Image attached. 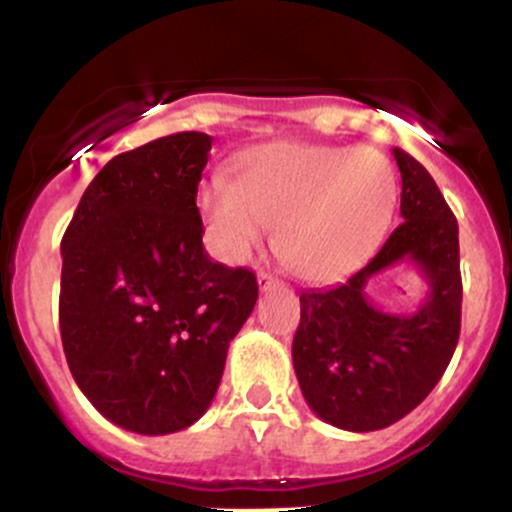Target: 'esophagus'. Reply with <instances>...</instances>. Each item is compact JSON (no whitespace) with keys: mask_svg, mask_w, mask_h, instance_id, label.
<instances>
[{"mask_svg":"<svg viewBox=\"0 0 512 512\" xmlns=\"http://www.w3.org/2000/svg\"><path fill=\"white\" fill-rule=\"evenodd\" d=\"M277 284L279 282L272 277V274H267V272L257 274V286H260V291H272Z\"/></svg>","mask_w":512,"mask_h":512,"instance_id":"34e87169","label":"esophagus"}]
</instances>
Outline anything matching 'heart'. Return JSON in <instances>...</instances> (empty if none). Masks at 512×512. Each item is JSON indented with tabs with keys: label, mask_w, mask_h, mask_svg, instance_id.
<instances>
[{
	"label": "heart",
	"mask_w": 512,
	"mask_h": 512,
	"mask_svg": "<svg viewBox=\"0 0 512 512\" xmlns=\"http://www.w3.org/2000/svg\"><path fill=\"white\" fill-rule=\"evenodd\" d=\"M398 177L374 148L299 140L252 148L238 179L213 174L199 189L213 250L245 262L277 226V250L296 277L338 282L384 243L396 213Z\"/></svg>",
	"instance_id": "heart-1"
}]
</instances>
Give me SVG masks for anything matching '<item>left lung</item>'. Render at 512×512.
I'll return each instance as SVG.
<instances>
[{
	"label": "left lung",
	"mask_w": 512,
	"mask_h": 512,
	"mask_svg": "<svg viewBox=\"0 0 512 512\" xmlns=\"http://www.w3.org/2000/svg\"><path fill=\"white\" fill-rule=\"evenodd\" d=\"M401 170L403 223L345 284L303 291L291 345L296 379L311 411L350 432H372L408 415L445 374L462 328L459 226L435 179L393 148ZM411 261L431 286L411 317L376 309L366 286Z\"/></svg>",
	"instance_id": "8db88e82"
}]
</instances>
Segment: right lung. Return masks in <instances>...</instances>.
Segmentation results:
<instances>
[{"label": "right lung", "instance_id": "add662e5", "mask_svg": "<svg viewBox=\"0 0 512 512\" xmlns=\"http://www.w3.org/2000/svg\"><path fill=\"white\" fill-rule=\"evenodd\" d=\"M211 136L184 131L116 155L63 235L60 335L84 396L138 435L209 411L230 340L257 301L255 272L204 250L196 187Z\"/></svg>", "mask_w": 512, "mask_h": 512}]
</instances>
